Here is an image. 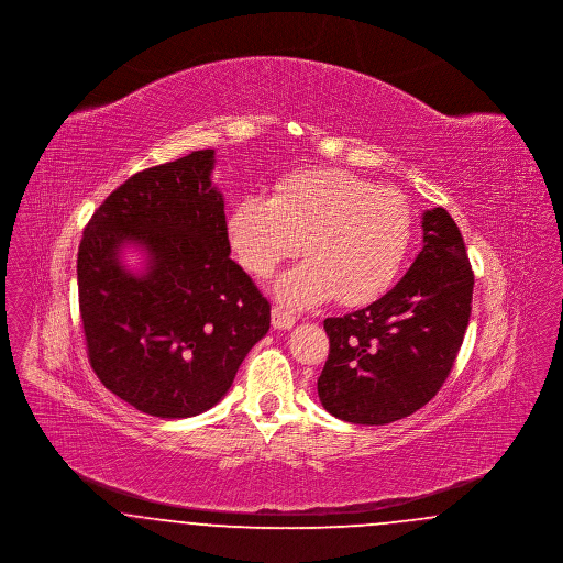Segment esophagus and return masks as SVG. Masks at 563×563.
Instances as JSON below:
<instances>
[{
  "label": "esophagus",
  "mask_w": 563,
  "mask_h": 563,
  "mask_svg": "<svg viewBox=\"0 0 563 563\" xmlns=\"http://www.w3.org/2000/svg\"><path fill=\"white\" fill-rule=\"evenodd\" d=\"M272 327L274 329H294L295 317L280 308H272Z\"/></svg>",
  "instance_id": "obj_1"
}]
</instances>
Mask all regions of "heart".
<instances>
[{
	"label": "heart",
	"mask_w": 563,
	"mask_h": 563,
	"mask_svg": "<svg viewBox=\"0 0 563 563\" xmlns=\"http://www.w3.org/2000/svg\"><path fill=\"white\" fill-rule=\"evenodd\" d=\"M225 230L234 257L255 276H268L303 249L308 260L274 283L285 306L303 310L333 297L363 306L397 280L413 241V213L397 189L314 168L283 179L272 196H242Z\"/></svg>",
	"instance_id": "1"
}]
</instances>
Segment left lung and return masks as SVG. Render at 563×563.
I'll use <instances>...</instances> for the list:
<instances>
[{
    "label": "left lung",
    "instance_id": "8db88e82",
    "mask_svg": "<svg viewBox=\"0 0 563 563\" xmlns=\"http://www.w3.org/2000/svg\"><path fill=\"white\" fill-rule=\"evenodd\" d=\"M424 246L377 301L327 319L329 356L319 377L322 407L352 424H390L439 393L471 319L475 276L452 214H422Z\"/></svg>",
    "mask_w": 563,
    "mask_h": 563
}]
</instances>
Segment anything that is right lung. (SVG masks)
<instances>
[{
	"mask_svg": "<svg viewBox=\"0 0 563 563\" xmlns=\"http://www.w3.org/2000/svg\"><path fill=\"white\" fill-rule=\"evenodd\" d=\"M213 150L145 168L113 189L78 251L88 361L103 386L156 418H191L225 397L269 329V303L230 260ZM146 253L141 275L121 251Z\"/></svg>",
	"mask_w": 563,
	"mask_h": 563,
	"instance_id": "1",
	"label": "right lung"
}]
</instances>
